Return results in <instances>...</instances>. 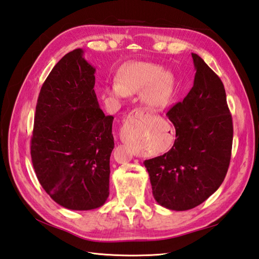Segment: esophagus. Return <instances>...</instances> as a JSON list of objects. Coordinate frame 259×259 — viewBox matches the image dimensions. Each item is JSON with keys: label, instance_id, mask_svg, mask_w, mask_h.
Wrapping results in <instances>:
<instances>
[{"label": "esophagus", "instance_id": "esophagus-1", "mask_svg": "<svg viewBox=\"0 0 259 259\" xmlns=\"http://www.w3.org/2000/svg\"><path fill=\"white\" fill-rule=\"evenodd\" d=\"M149 112L146 108H135V110L132 111L128 114V120H134V119H143L145 118Z\"/></svg>", "mask_w": 259, "mask_h": 259}]
</instances>
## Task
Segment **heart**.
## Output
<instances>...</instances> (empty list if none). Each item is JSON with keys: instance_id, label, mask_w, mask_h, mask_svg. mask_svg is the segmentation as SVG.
I'll return each mask as SVG.
<instances>
[{"instance_id": "b5f03b06", "label": "heart", "mask_w": 259, "mask_h": 259, "mask_svg": "<svg viewBox=\"0 0 259 259\" xmlns=\"http://www.w3.org/2000/svg\"><path fill=\"white\" fill-rule=\"evenodd\" d=\"M174 89V76L165 72L162 66L153 63L134 62L120 68L108 93L115 97H124L126 94L143 91L142 101L154 110H160L168 105Z\"/></svg>"}]
</instances>
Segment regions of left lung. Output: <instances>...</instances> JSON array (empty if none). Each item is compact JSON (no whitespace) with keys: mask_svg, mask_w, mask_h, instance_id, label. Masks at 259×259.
Segmentation results:
<instances>
[{"mask_svg":"<svg viewBox=\"0 0 259 259\" xmlns=\"http://www.w3.org/2000/svg\"><path fill=\"white\" fill-rule=\"evenodd\" d=\"M192 57L193 88L166 113L176 131L174 145L144 162L155 200L171 210L192 209L214 194L232 155L233 119L224 84L202 57Z\"/></svg>","mask_w":259,"mask_h":259,"instance_id":"1","label":"left lung"}]
</instances>
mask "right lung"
Wrapping results in <instances>:
<instances>
[{"instance_id":"1","label":"right lung","mask_w":259,"mask_h":259,"mask_svg":"<svg viewBox=\"0 0 259 259\" xmlns=\"http://www.w3.org/2000/svg\"><path fill=\"white\" fill-rule=\"evenodd\" d=\"M95 68L76 49L53 67L39 91L31 157L51 198L73 210L94 209L110 195L114 117L94 91Z\"/></svg>"}]
</instances>
